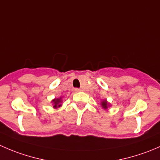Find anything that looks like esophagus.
Masks as SVG:
<instances>
[{
    "label": "esophagus",
    "instance_id": "1",
    "mask_svg": "<svg viewBox=\"0 0 160 160\" xmlns=\"http://www.w3.org/2000/svg\"><path fill=\"white\" fill-rule=\"evenodd\" d=\"M72 91L73 92H79V91H80V89H79V88H74L73 90H72Z\"/></svg>",
    "mask_w": 160,
    "mask_h": 160
}]
</instances>
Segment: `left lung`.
<instances>
[{
    "label": "left lung",
    "mask_w": 160,
    "mask_h": 160,
    "mask_svg": "<svg viewBox=\"0 0 160 160\" xmlns=\"http://www.w3.org/2000/svg\"><path fill=\"white\" fill-rule=\"evenodd\" d=\"M101 107L103 108L104 109H107L109 107V104L108 103V101H106V100H104V101H101Z\"/></svg>",
    "instance_id": "1"
}]
</instances>
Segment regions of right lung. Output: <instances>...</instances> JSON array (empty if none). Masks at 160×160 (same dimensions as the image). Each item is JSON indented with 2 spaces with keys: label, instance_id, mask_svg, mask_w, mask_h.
I'll return each instance as SVG.
<instances>
[{
  "label": "right lung",
  "instance_id": "add662e5",
  "mask_svg": "<svg viewBox=\"0 0 160 160\" xmlns=\"http://www.w3.org/2000/svg\"><path fill=\"white\" fill-rule=\"evenodd\" d=\"M52 102L53 103V108H57L60 107L61 106V103H62V100H61V98H55L52 101Z\"/></svg>",
  "mask_w": 160,
  "mask_h": 160
}]
</instances>
